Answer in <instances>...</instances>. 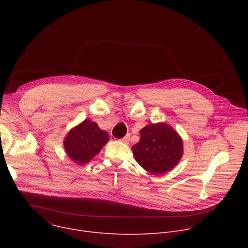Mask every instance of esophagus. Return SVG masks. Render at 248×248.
Wrapping results in <instances>:
<instances>
[{
	"mask_svg": "<svg viewBox=\"0 0 248 248\" xmlns=\"http://www.w3.org/2000/svg\"><path fill=\"white\" fill-rule=\"evenodd\" d=\"M129 139H130V135L129 134H126L124 138H122L121 139V141L123 143H124V144H128V142H129Z\"/></svg>",
	"mask_w": 248,
	"mask_h": 248,
	"instance_id": "esophagus-1",
	"label": "esophagus"
}]
</instances>
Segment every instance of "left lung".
Returning <instances> with one entry per match:
<instances>
[{
	"mask_svg": "<svg viewBox=\"0 0 248 248\" xmlns=\"http://www.w3.org/2000/svg\"><path fill=\"white\" fill-rule=\"evenodd\" d=\"M138 164L153 174L170 170L183 155V140L166 124H151L140 130V140L132 146Z\"/></svg>",
	"mask_w": 248,
	"mask_h": 248,
	"instance_id": "left-lung-1",
	"label": "left lung"
}]
</instances>
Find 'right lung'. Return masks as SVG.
I'll list each match as a JSON object with an SVG mask.
<instances>
[{"instance_id":"right-lung-1","label":"right lung","mask_w":248,"mask_h":248,"mask_svg":"<svg viewBox=\"0 0 248 248\" xmlns=\"http://www.w3.org/2000/svg\"><path fill=\"white\" fill-rule=\"evenodd\" d=\"M109 133L99 128L97 124L85 120L68 132L64 139V149L77 164L88 163L108 142Z\"/></svg>"}]
</instances>
